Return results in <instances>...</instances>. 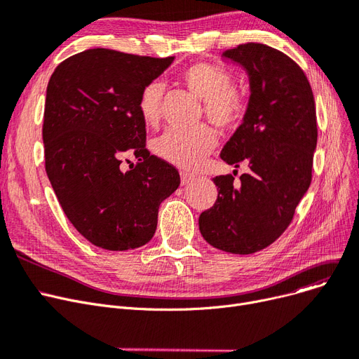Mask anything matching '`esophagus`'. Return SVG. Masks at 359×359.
<instances>
[{"instance_id":"1","label":"esophagus","mask_w":359,"mask_h":359,"mask_svg":"<svg viewBox=\"0 0 359 359\" xmlns=\"http://www.w3.org/2000/svg\"><path fill=\"white\" fill-rule=\"evenodd\" d=\"M180 177H182V184H188L189 182H192L195 179V175L192 173H186V171H182L180 173Z\"/></svg>"}]
</instances>
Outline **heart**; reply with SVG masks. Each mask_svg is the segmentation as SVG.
I'll return each mask as SVG.
<instances>
[{
	"instance_id": "b5f03b06",
	"label": "heart",
	"mask_w": 359,
	"mask_h": 359,
	"mask_svg": "<svg viewBox=\"0 0 359 359\" xmlns=\"http://www.w3.org/2000/svg\"><path fill=\"white\" fill-rule=\"evenodd\" d=\"M180 82L204 104L210 121L220 129H233L248 111V98L241 86L231 85L230 72L218 65L198 61L182 70ZM165 86L160 81H151L141 89L137 111L148 126H157ZM217 145L214 130L205 124L194 129H168L154 141V152L170 164L192 170L202 164Z\"/></svg>"
}]
</instances>
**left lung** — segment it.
Here are the masks:
<instances>
[{"label": "left lung", "instance_id": "left-lung-1", "mask_svg": "<svg viewBox=\"0 0 359 359\" xmlns=\"http://www.w3.org/2000/svg\"><path fill=\"white\" fill-rule=\"evenodd\" d=\"M223 57L246 70L251 97L220 157L235 167L246 161L251 173H243L241 183L231 175L212 179L218 196L199 215V230L220 251L248 255L282 236L309 188L316 101L304 70L282 51L248 42Z\"/></svg>", "mask_w": 359, "mask_h": 359}]
</instances>
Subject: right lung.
I'll return each mask as SVG.
<instances>
[{
    "label": "right lung",
    "instance_id": "obj_1",
    "mask_svg": "<svg viewBox=\"0 0 359 359\" xmlns=\"http://www.w3.org/2000/svg\"><path fill=\"white\" fill-rule=\"evenodd\" d=\"M173 60L86 50L60 63L46 86V175L70 223L107 251L148 243L160 204L180 184L179 171L145 148L137 111L144 85ZM128 154L138 163L123 172Z\"/></svg>",
    "mask_w": 359,
    "mask_h": 359
}]
</instances>
